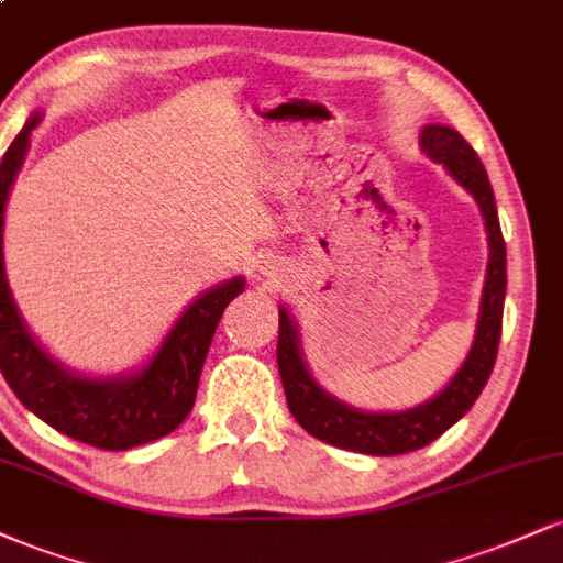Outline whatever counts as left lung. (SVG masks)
Instances as JSON below:
<instances>
[{
	"label": "left lung",
	"mask_w": 563,
	"mask_h": 563,
	"mask_svg": "<svg viewBox=\"0 0 563 563\" xmlns=\"http://www.w3.org/2000/svg\"><path fill=\"white\" fill-rule=\"evenodd\" d=\"M419 144L428 152L430 159L440 162L475 196L483 212L487 241H490V260H487V275L483 288V303H479V320L475 343L466 354L462 369L453 375L430 401L406 411H372L354 409V406L338 401L328 390H322L309 375L301 358L299 330L286 309L280 307V335H277V369H280L283 390L290 415L309 435L320 438L322 443L335 445L369 456H396L409 453L432 443L443 435L451 424H456L477 396L483 393L493 364H496L500 322H504V296H506V243L500 233L496 196H493L490 180L479 162L477 152L464 141V135L449 125H424Z\"/></svg>",
	"instance_id": "obj_1"
}]
</instances>
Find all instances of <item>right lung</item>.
I'll return each mask as SVG.
<instances>
[{
    "label": "right lung",
    "mask_w": 563,
    "mask_h": 563,
    "mask_svg": "<svg viewBox=\"0 0 563 563\" xmlns=\"http://www.w3.org/2000/svg\"><path fill=\"white\" fill-rule=\"evenodd\" d=\"M42 114H31L0 165V369L25 409L54 430L104 451H128L173 432L194 409L199 375L222 311L243 277L201 294L173 324L144 369L125 377H80L38 346L12 301L4 273V207Z\"/></svg>",
    "instance_id": "obj_1"
}]
</instances>
